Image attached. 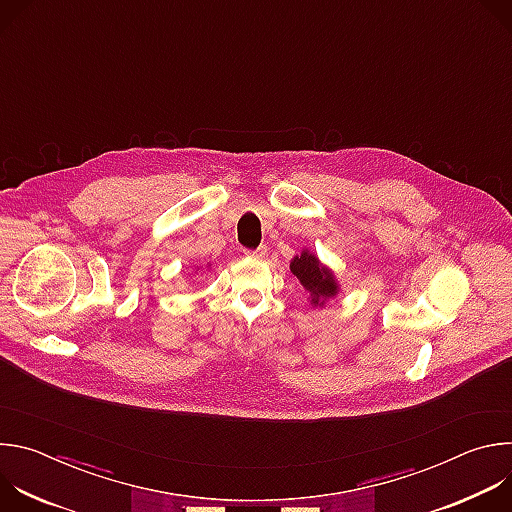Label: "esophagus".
I'll list each match as a JSON object with an SVG mask.
<instances>
[{
    "label": "esophagus",
    "instance_id": "esophagus-1",
    "mask_svg": "<svg viewBox=\"0 0 512 512\" xmlns=\"http://www.w3.org/2000/svg\"><path fill=\"white\" fill-rule=\"evenodd\" d=\"M265 253H267V247H265V245H261V247H257V249H247V251H245L247 257H265Z\"/></svg>",
    "mask_w": 512,
    "mask_h": 512
}]
</instances>
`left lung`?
<instances>
[{
    "label": "left lung",
    "mask_w": 512,
    "mask_h": 512,
    "mask_svg": "<svg viewBox=\"0 0 512 512\" xmlns=\"http://www.w3.org/2000/svg\"><path fill=\"white\" fill-rule=\"evenodd\" d=\"M289 269L306 287L314 306H324L326 300L338 294V281L334 273L326 265H322L320 259L310 251H302L291 259Z\"/></svg>",
    "instance_id": "1"
}]
</instances>
